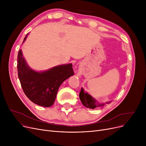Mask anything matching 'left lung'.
<instances>
[{"mask_svg":"<svg viewBox=\"0 0 146 146\" xmlns=\"http://www.w3.org/2000/svg\"><path fill=\"white\" fill-rule=\"evenodd\" d=\"M79 98H80L82 104L85 106V107L91 109H94L97 107H102V106L105 105V104H99L98 102L94 98H92L91 95L84 91L83 88H82V90L80 92V94H79ZM110 103V102H106V104Z\"/></svg>","mask_w":146,"mask_h":146,"instance_id":"8db88e82","label":"left lung"}]
</instances>
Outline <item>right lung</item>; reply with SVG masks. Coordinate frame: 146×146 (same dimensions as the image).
I'll list each match as a JSON object with an SVG mask.
<instances>
[{
    "mask_svg": "<svg viewBox=\"0 0 146 146\" xmlns=\"http://www.w3.org/2000/svg\"><path fill=\"white\" fill-rule=\"evenodd\" d=\"M17 68L21 85L26 96L34 104L44 107L54 104L60 85L74 74L72 64L56 66L45 71H35L27 64L21 49L17 55Z\"/></svg>",
    "mask_w": 146,
    "mask_h": 146,
    "instance_id": "1",
    "label": "right lung"
}]
</instances>
